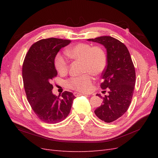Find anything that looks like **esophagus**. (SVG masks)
I'll list each match as a JSON object with an SVG mask.
<instances>
[{
    "label": "esophagus",
    "instance_id": "esophagus-1",
    "mask_svg": "<svg viewBox=\"0 0 158 158\" xmlns=\"http://www.w3.org/2000/svg\"><path fill=\"white\" fill-rule=\"evenodd\" d=\"M74 96L78 97V96H80V95H85V94H80V93H78V92H74Z\"/></svg>",
    "mask_w": 158,
    "mask_h": 158
}]
</instances>
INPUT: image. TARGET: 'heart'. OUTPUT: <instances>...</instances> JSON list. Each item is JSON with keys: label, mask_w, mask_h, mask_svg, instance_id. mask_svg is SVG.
Wrapping results in <instances>:
<instances>
[{"label": "heart", "mask_w": 158, "mask_h": 158, "mask_svg": "<svg viewBox=\"0 0 158 158\" xmlns=\"http://www.w3.org/2000/svg\"><path fill=\"white\" fill-rule=\"evenodd\" d=\"M66 55L76 61L81 62L82 73L79 77L71 78L67 81V86L78 92L87 93L92 89V76L102 74L107 66L106 51L99 46H92L88 44H78L66 51ZM56 70L60 74H66L69 70L68 62L63 55L58 54L55 60Z\"/></svg>", "instance_id": "heart-1"}]
</instances>
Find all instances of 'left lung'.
<instances>
[{
    "label": "left lung",
    "mask_w": 158,
    "mask_h": 158,
    "mask_svg": "<svg viewBox=\"0 0 158 158\" xmlns=\"http://www.w3.org/2000/svg\"><path fill=\"white\" fill-rule=\"evenodd\" d=\"M88 41L102 44L107 50V64L102 73L101 88L107 89L109 94L94 113L102 121L111 123L123 115L131 103L136 82L135 66L127 47L115 38L102 36Z\"/></svg>",
    "instance_id": "obj_1"
}]
</instances>
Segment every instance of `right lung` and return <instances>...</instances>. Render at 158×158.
Here are the masks:
<instances>
[{"label": "right lung", "mask_w": 158, "mask_h": 158, "mask_svg": "<svg viewBox=\"0 0 158 158\" xmlns=\"http://www.w3.org/2000/svg\"><path fill=\"white\" fill-rule=\"evenodd\" d=\"M70 40L49 38L33 44L22 66V78L27 101L42 121L55 124L70 113L75 96L65 91L56 96L52 92V80L57 75L55 59L60 49Z\"/></svg>", "instance_id": "right-lung-1"}]
</instances>
